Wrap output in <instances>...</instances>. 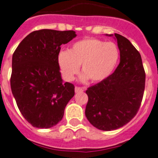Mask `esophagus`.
I'll return each instance as SVG.
<instances>
[{
	"mask_svg": "<svg viewBox=\"0 0 158 158\" xmlns=\"http://www.w3.org/2000/svg\"><path fill=\"white\" fill-rule=\"evenodd\" d=\"M75 93H79V92H83V87H75Z\"/></svg>",
	"mask_w": 158,
	"mask_h": 158,
	"instance_id": "34e87169",
	"label": "esophagus"
}]
</instances>
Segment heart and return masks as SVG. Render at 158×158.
<instances>
[{"mask_svg":"<svg viewBox=\"0 0 158 158\" xmlns=\"http://www.w3.org/2000/svg\"><path fill=\"white\" fill-rule=\"evenodd\" d=\"M119 56L120 52L114 42L84 38L74 42L68 51H61L58 55V65L66 81L73 80L81 66L82 80L99 83L112 74Z\"/></svg>","mask_w":158,"mask_h":158,"instance_id":"b5f03b06","label":"heart"}]
</instances>
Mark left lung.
<instances>
[{"label": "left lung", "mask_w": 158, "mask_h": 158, "mask_svg": "<svg viewBox=\"0 0 158 158\" xmlns=\"http://www.w3.org/2000/svg\"><path fill=\"white\" fill-rule=\"evenodd\" d=\"M114 38L120 50V64L113 74L86 91L88 95L86 117L94 127L103 131L121 128L136 116L145 84L140 53L122 35L115 34Z\"/></svg>", "instance_id": "1"}]
</instances>
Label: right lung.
<instances>
[{
    "label": "right lung",
    "instance_id": "obj_1",
    "mask_svg": "<svg viewBox=\"0 0 158 158\" xmlns=\"http://www.w3.org/2000/svg\"><path fill=\"white\" fill-rule=\"evenodd\" d=\"M75 37L73 30H37L28 34L13 54L12 93L22 116L35 128L56 125L75 95L72 83L62 79L58 55L61 45Z\"/></svg>",
    "mask_w": 158,
    "mask_h": 158
}]
</instances>
